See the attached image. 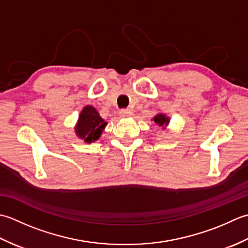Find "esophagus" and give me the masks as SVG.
Wrapping results in <instances>:
<instances>
[{
  "mask_svg": "<svg viewBox=\"0 0 248 248\" xmlns=\"http://www.w3.org/2000/svg\"><path fill=\"white\" fill-rule=\"evenodd\" d=\"M131 114H133V112L129 109H122L120 111V115L122 118H128Z\"/></svg>",
  "mask_w": 248,
  "mask_h": 248,
  "instance_id": "esophagus-1",
  "label": "esophagus"
}]
</instances>
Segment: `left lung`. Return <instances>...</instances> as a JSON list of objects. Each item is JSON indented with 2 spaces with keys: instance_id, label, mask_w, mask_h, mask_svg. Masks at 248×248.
<instances>
[{
  "instance_id": "obj_1",
  "label": "left lung",
  "mask_w": 248,
  "mask_h": 248,
  "mask_svg": "<svg viewBox=\"0 0 248 248\" xmlns=\"http://www.w3.org/2000/svg\"><path fill=\"white\" fill-rule=\"evenodd\" d=\"M153 120H154V122L156 124H158L159 126L167 125L169 123V118H167L165 114H157Z\"/></svg>"
}]
</instances>
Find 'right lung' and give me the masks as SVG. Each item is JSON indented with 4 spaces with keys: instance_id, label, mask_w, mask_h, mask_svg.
<instances>
[{
    "instance_id": "right-lung-1",
    "label": "right lung",
    "mask_w": 248,
    "mask_h": 248,
    "mask_svg": "<svg viewBox=\"0 0 248 248\" xmlns=\"http://www.w3.org/2000/svg\"><path fill=\"white\" fill-rule=\"evenodd\" d=\"M106 124L107 123L100 118L99 113L94 107L87 106L80 113L76 133L80 138L84 139L85 142L90 143L100 137Z\"/></svg>"
}]
</instances>
